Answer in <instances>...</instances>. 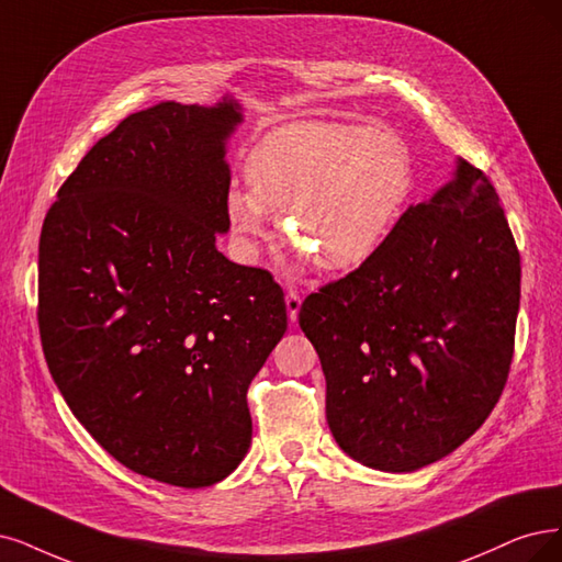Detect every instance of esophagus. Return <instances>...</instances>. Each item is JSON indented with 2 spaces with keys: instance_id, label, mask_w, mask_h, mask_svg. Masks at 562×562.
I'll use <instances>...</instances> for the list:
<instances>
[{
  "instance_id": "obj_1",
  "label": "esophagus",
  "mask_w": 562,
  "mask_h": 562,
  "mask_svg": "<svg viewBox=\"0 0 562 562\" xmlns=\"http://www.w3.org/2000/svg\"><path fill=\"white\" fill-rule=\"evenodd\" d=\"M284 303H286V315H289V319L296 322L299 310H301V296H299V292H294V289H289L286 296H284Z\"/></svg>"
}]
</instances>
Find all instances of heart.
<instances>
[{
	"label": "heart",
	"mask_w": 562,
	"mask_h": 562,
	"mask_svg": "<svg viewBox=\"0 0 562 562\" xmlns=\"http://www.w3.org/2000/svg\"><path fill=\"white\" fill-rule=\"evenodd\" d=\"M249 190L232 187L226 217L255 252L266 213L319 268L347 273L380 255L414 187L407 145L389 130L349 122H294L247 157Z\"/></svg>",
	"instance_id": "heart-1"
}]
</instances>
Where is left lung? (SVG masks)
Instances as JSON below:
<instances>
[{"label":"left lung","mask_w":562,"mask_h":562,"mask_svg":"<svg viewBox=\"0 0 562 562\" xmlns=\"http://www.w3.org/2000/svg\"><path fill=\"white\" fill-rule=\"evenodd\" d=\"M521 257L491 180L465 159L409 205L380 255L310 294L299 324L351 459L414 472L480 428L507 384Z\"/></svg>","instance_id":"left-lung-1"}]
</instances>
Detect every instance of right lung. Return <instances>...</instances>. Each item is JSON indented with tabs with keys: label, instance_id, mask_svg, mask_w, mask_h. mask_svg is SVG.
Wrapping results in <instances>:
<instances>
[{
	"label": "right lung",
	"instance_id": "add662e5",
	"mask_svg": "<svg viewBox=\"0 0 562 562\" xmlns=\"http://www.w3.org/2000/svg\"><path fill=\"white\" fill-rule=\"evenodd\" d=\"M238 101H161L99 138L38 240V330L74 417L115 461L201 488L252 442L247 389L286 330L280 284L228 261Z\"/></svg>",
	"mask_w": 562,
	"mask_h": 562
}]
</instances>
